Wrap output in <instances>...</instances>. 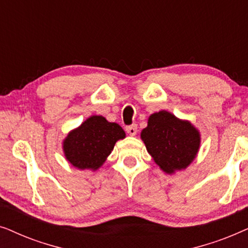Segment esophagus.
<instances>
[{
    "mask_svg": "<svg viewBox=\"0 0 248 248\" xmlns=\"http://www.w3.org/2000/svg\"><path fill=\"white\" fill-rule=\"evenodd\" d=\"M125 130H126L127 133L130 134V135H132V137H134V135L138 133V126H137V124L128 125V126L125 127Z\"/></svg>",
    "mask_w": 248,
    "mask_h": 248,
    "instance_id": "obj_1",
    "label": "esophagus"
}]
</instances>
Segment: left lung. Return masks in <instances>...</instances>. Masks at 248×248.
Here are the masks:
<instances>
[{
    "label": "left lung",
    "instance_id": "8db88e82",
    "mask_svg": "<svg viewBox=\"0 0 248 248\" xmlns=\"http://www.w3.org/2000/svg\"><path fill=\"white\" fill-rule=\"evenodd\" d=\"M141 139L155 164L167 174L191 165L198 155L201 135L191 122L160 110L150 115Z\"/></svg>",
    "mask_w": 248,
    "mask_h": 248
}]
</instances>
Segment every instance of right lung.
Masks as SVG:
<instances>
[{
    "mask_svg": "<svg viewBox=\"0 0 248 248\" xmlns=\"http://www.w3.org/2000/svg\"><path fill=\"white\" fill-rule=\"evenodd\" d=\"M124 138L125 132L120 125L93 115L67 134L63 141L64 155L78 169L97 170L113 151L115 143Z\"/></svg>",
    "mask_w": 248,
    "mask_h": 248,
    "instance_id": "1",
    "label": "right lung"
}]
</instances>
